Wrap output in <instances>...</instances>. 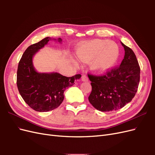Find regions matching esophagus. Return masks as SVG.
I'll list each match as a JSON object with an SVG mask.
<instances>
[{
    "label": "esophagus",
    "instance_id": "34e87169",
    "mask_svg": "<svg viewBox=\"0 0 155 155\" xmlns=\"http://www.w3.org/2000/svg\"><path fill=\"white\" fill-rule=\"evenodd\" d=\"M81 80L83 81H87L88 80V78L87 76H85V75H83L81 77Z\"/></svg>",
    "mask_w": 155,
    "mask_h": 155
}]
</instances>
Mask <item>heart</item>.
Listing matches in <instances>:
<instances>
[{
    "mask_svg": "<svg viewBox=\"0 0 155 155\" xmlns=\"http://www.w3.org/2000/svg\"><path fill=\"white\" fill-rule=\"evenodd\" d=\"M77 55L81 61L91 63V67L94 71L104 73L109 70L117 61L119 48L114 42L94 39L82 45L78 48Z\"/></svg>",
    "mask_w": 155,
    "mask_h": 155,
    "instance_id": "1",
    "label": "heart"
}]
</instances>
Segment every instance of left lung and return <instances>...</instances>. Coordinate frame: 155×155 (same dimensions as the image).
<instances>
[{"label":"left lung","mask_w":155,"mask_h":155,"mask_svg":"<svg viewBox=\"0 0 155 155\" xmlns=\"http://www.w3.org/2000/svg\"><path fill=\"white\" fill-rule=\"evenodd\" d=\"M121 43L125 55L120 66L100 76L88 74L92 86L89 102L102 112L121 109L133 100L138 91L140 78L138 60L132 49Z\"/></svg>","instance_id":"1"}]
</instances>
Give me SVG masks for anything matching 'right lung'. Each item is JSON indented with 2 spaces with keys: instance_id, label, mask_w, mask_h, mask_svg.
Instances as JSON below:
<instances>
[{
  "instance_id": "add662e5",
  "label": "right lung",
  "mask_w": 155,
  "mask_h": 155,
  "mask_svg": "<svg viewBox=\"0 0 155 155\" xmlns=\"http://www.w3.org/2000/svg\"><path fill=\"white\" fill-rule=\"evenodd\" d=\"M50 39L47 37L28 47L17 68L18 92L26 104L37 112H47L58 108L64 100V91L81 77V74L66 77L57 72L48 74L36 71L32 63L33 56ZM58 41L61 43L62 39L59 38Z\"/></svg>"
}]
</instances>
